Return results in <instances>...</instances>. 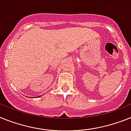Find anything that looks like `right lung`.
<instances>
[{
    "label": "right lung",
    "mask_w": 131,
    "mask_h": 131,
    "mask_svg": "<svg viewBox=\"0 0 131 131\" xmlns=\"http://www.w3.org/2000/svg\"><path fill=\"white\" fill-rule=\"evenodd\" d=\"M39 97H40V96H39Z\"/></svg>",
    "instance_id": "right-lung-1"
}]
</instances>
